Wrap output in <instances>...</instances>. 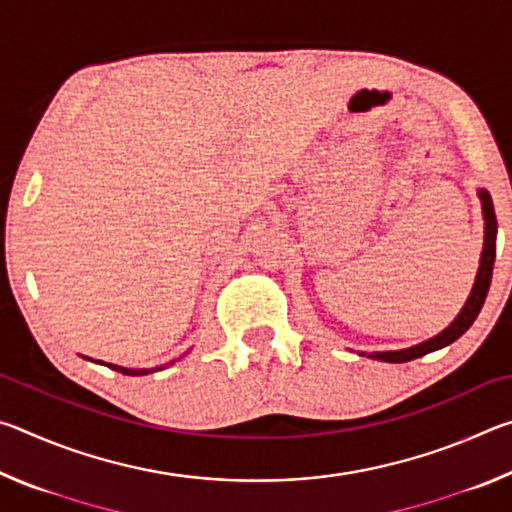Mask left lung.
<instances>
[{
  "label": "left lung",
  "mask_w": 512,
  "mask_h": 512,
  "mask_svg": "<svg viewBox=\"0 0 512 512\" xmlns=\"http://www.w3.org/2000/svg\"><path fill=\"white\" fill-rule=\"evenodd\" d=\"M479 198H481V207H483V219H485V237H483V253H481V264H479V273H476L474 287L470 298H467L465 307L461 309V314L454 318V323L445 327L443 332L433 336V339L413 345V348H404V350H393V352H370V359L377 361H386V363H404L411 359L424 357L433 350L445 348V345L454 343L456 339L467 332L472 327V323L479 316V311L485 302V296H488L490 282H492V266H495V257H497V216H495V205H492L490 194L485 189H479ZM366 352H361V357Z\"/></svg>",
  "instance_id": "obj_1"
}]
</instances>
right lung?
<instances>
[{"mask_svg": "<svg viewBox=\"0 0 512 512\" xmlns=\"http://www.w3.org/2000/svg\"><path fill=\"white\" fill-rule=\"evenodd\" d=\"M99 363H101V361H99ZM171 363H173V361H171ZM108 368L117 370V372H121V375H128V377H140V375H149V372H155V370H162L164 366L146 370V368H121V366H115V363H108Z\"/></svg>", "mask_w": 512, "mask_h": 512, "instance_id": "add662e5", "label": "right lung"}]
</instances>
